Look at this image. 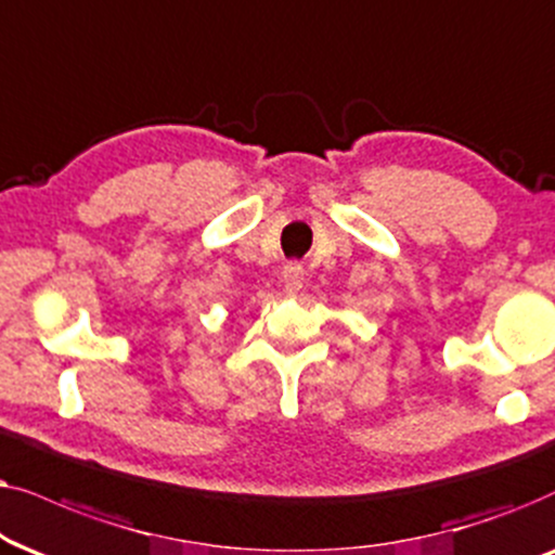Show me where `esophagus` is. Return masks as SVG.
<instances>
[{"label":"esophagus","mask_w":555,"mask_h":555,"mask_svg":"<svg viewBox=\"0 0 555 555\" xmlns=\"http://www.w3.org/2000/svg\"><path fill=\"white\" fill-rule=\"evenodd\" d=\"M282 279H284V286L289 294H297L301 289V284H305V269H301V263L297 261H289L284 266L282 271Z\"/></svg>","instance_id":"1"}]
</instances>
